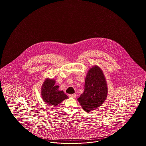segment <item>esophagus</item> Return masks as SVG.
<instances>
[{
	"mask_svg": "<svg viewBox=\"0 0 146 146\" xmlns=\"http://www.w3.org/2000/svg\"><path fill=\"white\" fill-rule=\"evenodd\" d=\"M69 97H72V98H76V94H69Z\"/></svg>",
	"mask_w": 146,
	"mask_h": 146,
	"instance_id": "obj_1",
	"label": "esophagus"
}]
</instances>
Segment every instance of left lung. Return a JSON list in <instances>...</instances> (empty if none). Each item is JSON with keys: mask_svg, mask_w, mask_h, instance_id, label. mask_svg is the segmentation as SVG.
Returning <instances> with one entry per match:
<instances>
[{"mask_svg": "<svg viewBox=\"0 0 146 146\" xmlns=\"http://www.w3.org/2000/svg\"><path fill=\"white\" fill-rule=\"evenodd\" d=\"M107 94L108 88L104 74L98 66H94L88 72L84 91L78 100L85 111L90 112L102 105Z\"/></svg>", "mask_w": 146, "mask_h": 146, "instance_id": "obj_1", "label": "left lung"}]
</instances>
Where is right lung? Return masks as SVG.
<instances>
[{
  "label": "right lung",
  "mask_w": 146,
  "mask_h": 146,
  "mask_svg": "<svg viewBox=\"0 0 146 146\" xmlns=\"http://www.w3.org/2000/svg\"><path fill=\"white\" fill-rule=\"evenodd\" d=\"M54 80L47 79L43 84L41 90L42 99L48 104L56 106L64 100L68 98L63 91H59V86L55 85Z\"/></svg>",
  "instance_id": "1"
}]
</instances>
